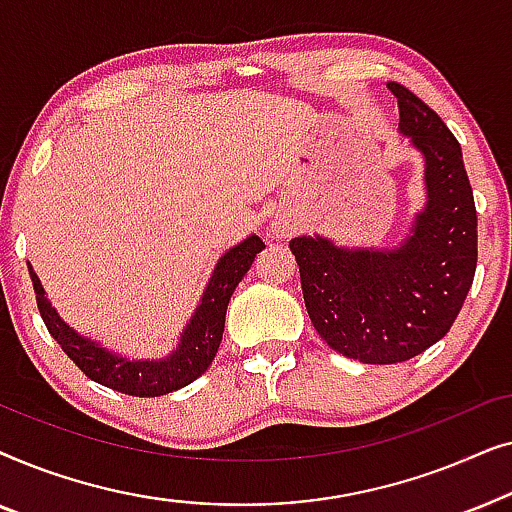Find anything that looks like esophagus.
Returning <instances> with one entry per match:
<instances>
[{
  "instance_id": "esophagus-1",
  "label": "esophagus",
  "mask_w": 512,
  "mask_h": 512,
  "mask_svg": "<svg viewBox=\"0 0 512 512\" xmlns=\"http://www.w3.org/2000/svg\"><path fill=\"white\" fill-rule=\"evenodd\" d=\"M289 226H282V223H275V226H272V233H275L277 237H284V235H289Z\"/></svg>"
}]
</instances>
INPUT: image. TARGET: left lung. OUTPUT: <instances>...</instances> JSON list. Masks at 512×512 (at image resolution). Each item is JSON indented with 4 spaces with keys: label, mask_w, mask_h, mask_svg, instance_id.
<instances>
[{
    "label": "left lung",
    "mask_w": 512,
    "mask_h": 512,
    "mask_svg": "<svg viewBox=\"0 0 512 512\" xmlns=\"http://www.w3.org/2000/svg\"><path fill=\"white\" fill-rule=\"evenodd\" d=\"M401 135L424 156L426 205L391 249L335 247L293 237L307 314L326 345L363 363H401L443 338L471 291L478 214L461 146L429 104L401 83Z\"/></svg>",
    "instance_id": "8db88e82"
}]
</instances>
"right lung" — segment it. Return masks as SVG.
<instances>
[{"label":"right lung","instance_id":"right-lung-1","mask_svg":"<svg viewBox=\"0 0 512 512\" xmlns=\"http://www.w3.org/2000/svg\"><path fill=\"white\" fill-rule=\"evenodd\" d=\"M261 249H265L261 237L249 235L247 240L235 244L219 258L212 277H209V284L205 286V293H202L200 305L195 307L191 321L181 333L179 347L165 359H125V356L109 352L107 347L97 345L90 338H83L60 319L55 307L48 303L37 272L32 270V265H27V268H30L32 286L37 293L41 319H44L48 333L58 340L62 352L93 382L128 396L151 398L186 387L212 366L223 338L230 296L249 272Z\"/></svg>","mask_w":512,"mask_h":512}]
</instances>
